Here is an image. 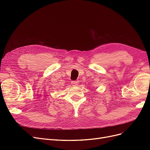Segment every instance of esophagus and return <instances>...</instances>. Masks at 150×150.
I'll return each instance as SVG.
<instances>
[{"label": "esophagus", "instance_id": "obj_1", "mask_svg": "<svg viewBox=\"0 0 150 150\" xmlns=\"http://www.w3.org/2000/svg\"><path fill=\"white\" fill-rule=\"evenodd\" d=\"M78 81H71V84H73V85H76V84H78Z\"/></svg>", "mask_w": 150, "mask_h": 150}]
</instances>
